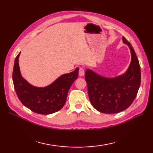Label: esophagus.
I'll return each mask as SVG.
<instances>
[{
  "instance_id": "obj_1",
  "label": "esophagus",
  "mask_w": 153,
  "mask_h": 153,
  "mask_svg": "<svg viewBox=\"0 0 153 153\" xmlns=\"http://www.w3.org/2000/svg\"><path fill=\"white\" fill-rule=\"evenodd\" d=\"M85 74V70L83 68H79V75L80 76H83Z\"/></svg>"
}]
</instances>
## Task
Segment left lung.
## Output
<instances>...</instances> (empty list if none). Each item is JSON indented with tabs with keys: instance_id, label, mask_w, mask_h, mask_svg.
I'll return each instance as SVG.
<instances>
[{
	"instance_id": "obj_1",
	"label": "left lung",
	"mask_w": 153,
	"mask_h": 153,
	"mask_svg": "<svg viewBox=\"0 0 153 153\" xmlns=\"http://www.w3.org/2000/svg\"><path fill=\"white\" fill-rule=\"evenodd\" d=\"M131 51V61L125 74L115 78H106L87 70L85 81L90 102L98 111L118 113L128 108L134 102L141 84V69L131 45L122 37Z\"/></svg>"
}]
</instances>
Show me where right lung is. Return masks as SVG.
<instances>
[{
	"label": "right lung",
	"mask_w": 153,
	"mask_h": 153,
	"mask_svg": "<svg viewBox=\"0 0 153 153\" xmlns=\"http://www.w3.org/2000/svg\"><path fill=\"white\" fill-rule=\"evenodd\" d=\"M16 56L12 79L18 99L31 111L40 114H50L60 110L66 103L68 91L78 77L79 68L69 74L62 75L50 85L37 87L31 85L21 76Z\"/></svg>",
	"instance_id": "obj_1"
}]
</instances>
